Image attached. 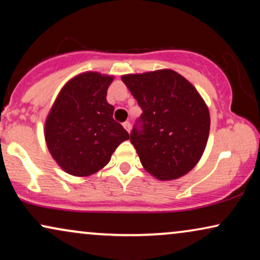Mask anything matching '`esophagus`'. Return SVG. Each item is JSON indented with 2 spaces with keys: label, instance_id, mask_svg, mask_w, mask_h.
<instances>
[{
  "label": "esophagus",
  "instance_id": "1",
  "mask_svg": "<svg viewBox=\"0 0 260 260\" xmlns=\"http://www.w3.org/2000/svg\"><path fill=\"white\" fill-rule=\"evenodd\" d=\"M123 126H124V129H125L127 133H130V130H131V124H130V122H124L123 123Z\"/></svg>",
  "mask_w": 260,
  "mask_h": 260
}]
</instances>
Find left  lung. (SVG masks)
I'll list each match as a JSON object with an SVG mask.
<instances>
[{
    "label": "left lung",
    "mask_w": 260,
    "mask_h": 260,
    "mask_svg": "<svg viewBox=\"0 0 260 260\" xmlns=\"http://www.w3.org/2000/svg\"><path fill=\"white\" fill-rule=\"evenodd\" d=\"M122 80L143 111L142 129L135 126L130 135L143 168L161 181L186 175L200 161L211 126L200 93L168 69L124 74Z\"/></svg>",
    "instance_id": "8db88e82"
}]
</instances>
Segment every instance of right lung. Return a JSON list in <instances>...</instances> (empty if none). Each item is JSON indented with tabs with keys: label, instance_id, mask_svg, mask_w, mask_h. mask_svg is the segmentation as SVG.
Masks as SVG:
<instances>
[{
	"label": "right lung",
	"instance_id": "add662e5",
	"mask_svg": "<svg viewBox=\"0 0 260 260\" xmlns=\"http://www.w3.org/2000/svg\"><path fill=\"white\" fill-rule=\"evenodd\" d=\"M113 76L84 72L60 90L45 122V140L63 172L90 176L104 168L116 148L130 135L113 119L106 101Z\"/></svg>",
	"mask_w": 260,
	"mask_h": 260
}]
</instances>
